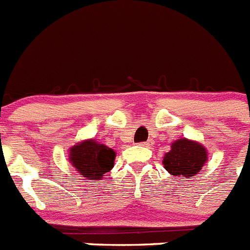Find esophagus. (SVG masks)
Listing matches in <instances>:
<instances>
[{
	"instance_id": "obj_1",
	"label": "esophagus",
	"mask_w": 250,
	"mask_h": 250,
	"mask_svg": "<svg viewBox=\"0 0 250 250\" xmlns=\"http://www.w3.org/2000/svg\"><path fill=\"white\" fill-rule=\"evenodd\" d=\"M151 144H152L151 140H147V141H145V143H141V145H144V146H150Z\"/></svg>"
}]
</instances>
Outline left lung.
Masks as SVG:
<instances>
[{"instance_id":"1","label":"left lung","mask_w":250,"mask_h":250,"mask_svg":"<svg viewBox=\"0 0 250 250\" xmlns=\"http://www.w3.org/2000/svg\"><path fill=\"white\" fill-rule=\"evenodd\" d=\"M207 160V149L202 144L183 138L171 144L170 151L164 155L163 164L171 175L190 179L199 173Z\"/></svg>"}]
</instances>
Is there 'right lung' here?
<instances>
[{"label":"right lung","mask_w":250,"mask_h":250,"mask_svg":"<svg viewBox=\"0 0 250 250\" xmlns=\"http://www.w3.org/2000/svg\"><path fill=\"white\" fill-rule=\"evenodd\" d=\"M68 160L76 171L89 180H100L114 167L116 152L95 139L77 143L70 149Z\"/></svg>","instance_id":"obj_1"}]
</instances>
